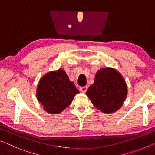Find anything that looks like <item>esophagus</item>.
Returning a JSON list of instances; mask_svg holds the SVG:
<instances>
[{"mask_svg":"<svg viewBox=\"0 0 155 155\" xmlns=\"http://www.w3.org/2000/svg\"><path fill=\"white\" fill-rule=\"evenodd\" d=\"M80 91L83 93H85V92H86L87 90V86H83V87H80L79 88Z\"/></svg>","mask_w":155,"mask_h":155,"instance_id":"1","label":"esophagus"}]
</instances>
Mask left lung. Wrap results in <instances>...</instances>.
<instances>
[{"label": "left lung", "mask_w": 155, "mask_h": 155, "mask_svg": "<svg viewBox=\"0 0 155 155\" xmlns=\"http://www.w3.org/2000/svg\"><path fill=\"white\" fill-rule=\"evenodd\" d=\"M127 94V85L124 77L111 68L98 70L94 83L86 92L92 104L106 114L117 111L126 100Z\"/></svg>", "instance_id": "1"}]
</instances>
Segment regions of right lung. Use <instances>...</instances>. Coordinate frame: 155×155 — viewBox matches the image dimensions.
I'll list each match as a JSON object with an SVG mask.
<instances>
[{
    "label": "right lung",
    "mask_w": 155,
    "mask_h": 155,
    "mask_svg": "<svg viewBox=\"0 0 155 155\" xmlns=\"http://www.w3.org/2000/svg\"><path fill=\"white\" fill-rule=\"evenodd\" d=\"M79 93L63 69L47 73L39 81L36 97L50 114H59Z\"/></svg>",
    "instance_id": "obj_1"
}]
</instances>
